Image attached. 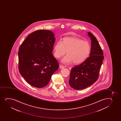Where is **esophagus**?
<instances>
[{"mask_svg": "<svg viewBox=\"0 0 121 121\" xmlns=\"http://www.w3.org/2000/svg\"><path fill=\"white\" fill-rule=\"evenodd\" d=\"M59 67H60V69H63V68H65V66H63V65H60V66H59Z\"/></svg>", "mask_w": 121, "mask_h": 121, "instance_id": "esophagus-1", "label": "esophagus"}]
</instances>
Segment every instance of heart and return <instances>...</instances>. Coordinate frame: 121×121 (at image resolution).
I'll return each mask as SVG.
<instances>
[{"label": "heart", "instance_id": "b5f03b06", "mask_svg": "<svg viewBox=\"0 0 121 121\" xmlns=\"http://www.w3.org/2000/svg\"><path fill=\"white\" fill-rule=\"evenodd\" d=\"M91 46L88 42L76 37H66L63 41H58L54 46V55L60 58L66 53L67 55L62 59L64 63L73 61L75 64H79L86 60L90 54Z\"/></svg>", "mask_w": 121, "mask_h": 121}]
</instances>
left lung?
<instances>
[{
	"label": "left lung",
	"instance_id": "obj_1",
	"mask_svg": "<svg viewBox=\"0 0 121 121\" xmlns=\"http://www.w3.org/2000/svg\"><path fill=\"white\" fill-rule=\"evenodd\" d=\"M88 34L91 40L90 56L82 64L72 68L70 75V86L77 90L85 89L96 82L104 58L103 50L96 37L90 32Z\"/></svg>",
	"mask_w": 121,
	"mask_h": 121
}]
</instances>
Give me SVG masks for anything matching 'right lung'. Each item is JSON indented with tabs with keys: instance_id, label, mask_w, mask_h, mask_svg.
Masks as SVG:
<instances>
[{
	"instance_id": "obj_1",
	"label": "right lung",
	"mask_w": 121,
	"mask_h": 121,
	"mask_svg": "<svg viewBox=\"0 0 121 121\" xmlns=\"http://www.w3.org/2000/svg\"><path fill=\"white\" fill-rule=\"evenodd\" d=\"M53 32L39 30L28 35L18 50V70L26 82L36 88L48 85L59 64L52 52Z\"/></svg>"
}]
</instances>
